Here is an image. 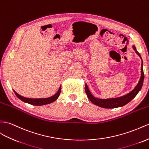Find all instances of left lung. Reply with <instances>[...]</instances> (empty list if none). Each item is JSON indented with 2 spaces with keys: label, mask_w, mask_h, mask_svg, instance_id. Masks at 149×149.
<instances>
[{
  "label": "left lung",
  "mask_w": 149,
  "mask_h": 149,
  "mask_svg": "<svg viewBox=\"0 0 149 149\" xmlns=\"http://www.w3.org/2000/svg\"><path fill=\"white\" fill-rule=\"evenodd\" d=\"M133 49H135V51L137 53L140 58L142 59L140 53L136 50L135 47L133 46ZM144 79V73L143 70V62L142 60V65H141V77L140 79V81L138 83V84L136 85L135 88L133 89L132 92L128 93V94L125 95L124 96H122L120 97L117 98H113V99H106V100H101V99H97L94 97L92 94L89 91L88 87H87V84H85V91L87 94V97H88L89 100L93 102V104H96L100 107L104 108H115L118 107H121L125 104H127L130 101H131L133 98H134L136 94L139 93L140 89H142V87L143 85Z\"/></svg>",
  "instance_id": "obj_1"
}]
</instances>
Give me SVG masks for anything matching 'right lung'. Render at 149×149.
<instances>
[{
	"label": "right lung",
	"instance_id": "add662e5",
	"mask_svg": "<svg viewBox=\"0 0 149 149\" xmlns=\"http://www.w3.org/2000/svg\"><path fill=\"white\" fill-rule=\"evenodd\" d=\"M15 94L16 95V96L21 100V101H24L25 102H27L28 104H30L31 105H35V106H41V105H45L52 103L53 101L56 100V99L58 97L60 96V94L61 92V86H60V88L55 95H53V96L49 97L48 98H41V99H31V98H27L21 96V95L18 94L16 91H14Z\"/></svg>",
	"mask_w": 149,
	"mask_h": 149
}]
</instances>
